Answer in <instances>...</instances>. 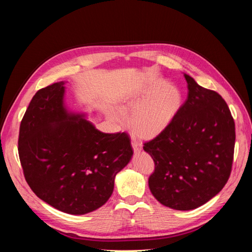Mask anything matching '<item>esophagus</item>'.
<instances>
[{"label":"esophagus","mask_w":252,"mask_h":252,"mask_svg":"<svg viewBox=\"0 0 252 252\" xmlns=\"http://www.w3.org/2000/svg\"><path fill=\"white\" fill-rule=\"evenodd\" d=\"M131 146H132L133 151L135 152V154H140V152L142 151V145L138 141H132Z\"/></svg>","instance_id":"obj_1"}]
</instances>
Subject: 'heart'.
I'll list each match as a JSON object with an SVG mask.
<instances>
[{
  "label": "heart",
  "instance_id": "1",
  "mask_svg": "<svg viewBox=\"0 0 252 252\" xmlns=\"http://www.w3.org/2000/svg\"><path fill=\"white\" fill-rule=\"evenodd\" d=\"M183 103L184 96L178 86L159 81L126 96L118 109L121 116H130L129 128L135 136L152 140L165 132L172 124ZM114 119L121 121L119 116H114Z\"/></svg>",
  "mask_w": 252,
  "mask_h": 252
}]
</instances>
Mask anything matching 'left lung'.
<instances>
[{"mask_svg":"<svg viewBox=\"0 0 252 252\" xmlns=\"http://www.w3.org/2000/svg\"><path fill=\"white\" fill-rule=\"evenodd\" d=\"M184 77L188 95L178 117L143 147L155 162L148 180L151 193L175 210L195 209L223 189L235 142L234 121L224 98Z\"/></svg>","mask_w":252,"mask_h":252,"instance_id":"8db88e82","label":"left lung"}]
</instances>
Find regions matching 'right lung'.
Listing matches in <instances>:
<instances>
[{
  "mask_svg": "<svg viewBox=\"0 0 252 252\" xmlns=\"http://www.w3.org/2000/svg\"><path fill=\"white\" fill-rule=\"evenodd\" d=\"M64 84L33 95L20 125L19 157L36 196L60 211L85 215L108 201L133 151L126 132H101L84 114L68 111Z\"/></svg>",
  "mask_w": 252,
  "mask_h": 252,
  "instance_id": "add662e5",
  "label": "right lung"
}]
</instances>
